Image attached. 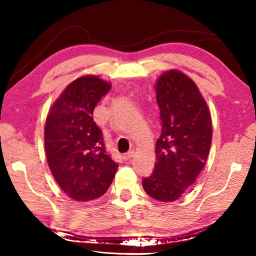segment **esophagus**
I'll list each match as a JSON object with an SVG mask.
<instances>
[{"mask_svg": "<svg viewBox=\"0 0 256 256\" xmlns=\"http://www.w3.org/2000/svg\"><path fill=\"white\" fill-rule=\"evenodd\" d=\"M133 156H134V151H133V150H131V151H128L126 154H123V159H124V160H126V162H128V160L131 159V158L133 157Z\"/></svg>", "mask_w": 256, "mask_h": 256, "instance_id": "obj_1", "label": "esophagus"}]
</instances>
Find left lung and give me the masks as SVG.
Listing matches in <instances>:
<instances>
[{"instance_id": "left-lung-1", "label": "left lung", "mask_w": 256, "mask_h": 256, "mask_svg": "<svg viewBox=\"0 0 256 256\" xmlns=\"http://www.w3.org/2000/svg\"><path fill=\"white\" fill-rule=\"evenodd\" d=\"M162 133L154 172L142 180L146 193L162 202L178 198L194 184L206 162L212 140L209 108L196 84L168 71L156 84Z\"/></svg>"}]
</instances>
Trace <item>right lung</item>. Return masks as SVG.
<instances>
[{
  "instance_id": "right-lung-1",
  "label": "right lung",
  "mask_w": 256,
  "mask_h": 256,
  "mask_svg": "<svg viewBox=\"0 0 256 256\" xmlns=\"http://www.w3.org/2000/svg\"><path fill=\"white\" fill-rule=\"evenodd\" d=\"M110 90L98 76H81L52 106L45 125V150L60 188L76 201H90L107 192L118 164L110 158L94 110Z\"/></svg>"
}]
</instances>
